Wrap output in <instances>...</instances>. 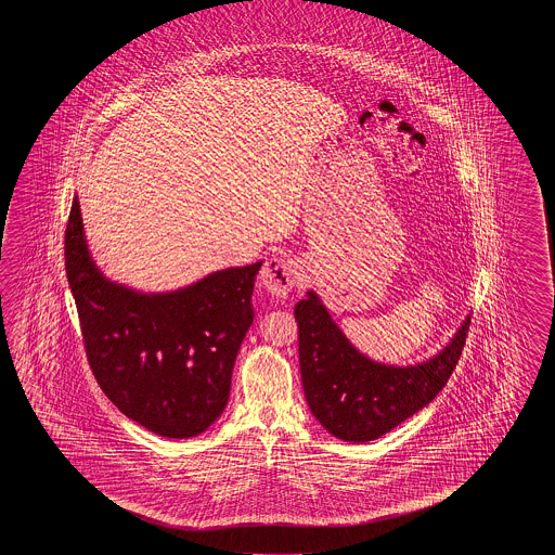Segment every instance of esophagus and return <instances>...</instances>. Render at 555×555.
I'll return each instance as SVG.
<instances>
[{
	"mask_svg": "<svg viewBox=\"0 0 555 555\" xmlns=\"http://www.w3.org/2000/svg\"><path fill=\"white\" fill-rule=\"evenodd\" d=\"M295 263L283 256H272L261 268V283L272 295L283 297L295 285Z\"/></svg>",
	"mask_w": 555,
	"mask_h": 555,
	"instance_id": "34e87169",
	"label": "esophagus"
}]
</instances>
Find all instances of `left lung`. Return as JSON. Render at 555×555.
I'll return each instance as SVG.
<instances>
[{
	"mask_svg": "<svg viewBox=\"0 0 555 555\" xmlns=\"http://www.w3.org/2000/svg\"><path fill=\"white\" fill-rule=\"evenodd\" d=\"M294 313L307 404L325 430L347 442L383 437L425 409L456 369L470 330L468 315L435 359L421 365L389 366L359 353L313 292L297 301Z\"/></svg>",
	"mask_w": 555,
	"mask_h": 555,
	"instance_id": "obj_1",
	"label": "left lung"
}]
</instances>
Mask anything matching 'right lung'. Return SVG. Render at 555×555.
Wrapping results in <instances>:
<instances>
[{"label":"right lung","instance_id":"right-lung-1","mask_svg":"<svg viewBox=\"0 0 555 555\" xmlns=\"http://www.w3.org/2000/svg\"><path fill=\"white\" fill-rule=\"evenodd\" d=\"M260 268L258 261L210 273L172 294H137L94 268L75 196L65 272L87 361L108 401L160 437H196L212 425L225 409L234 361L254 321Z\"/></svg>","mask_w":555,"mask_h":555}]
</instances>
